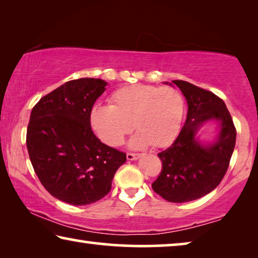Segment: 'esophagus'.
<instances>
[{
    "mask_svg": "<svg viewBox=\"0 0 258 258\" xmlns=\"http://www.w3.org/2000/svg\"><path fill=\"white\" fill-rule=\"evenodd\" d=\"M139 157H140L139 154H131V152L126 155V158H127V160H137Z\"/></svg>",
    "mask_w": 258,
    "mask_h": 258,
    "instance_id": "1",
    "label": "esophagus"
}]
</instances>
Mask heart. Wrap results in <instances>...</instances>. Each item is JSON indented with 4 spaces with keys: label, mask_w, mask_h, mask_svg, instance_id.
<instances>
[{
    "label": "heart",
    "mask_w": 258,
    "mask_h": 258,
    "mask_svg": "<svg viewBox=\"0 0 258 258\" xmlns=\"http://www.w3.org/2000/svg\"><path fill=\"white\" fill-rule=\"evenodd\" d=\"M110 106L95 104L90 112V124L98 138L117 147L132 130L139 132L130 140V147L141 149L149 145L168 146L180 131L184 101L177 90L134 84L120 87L109 98Z\"/></svg>",
    "instance_id": "b5f03b06"
}]
</instances>
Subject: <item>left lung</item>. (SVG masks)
<instances>
[{"mask_svg": "<svg viewBox=\"0 0 258 258\" xmlns=\"http://www.w3.org/2000/svg\"><path fill=\"white\" fill-rule=\"evenodd\" d=\"M172 82L184 95L187 115L173 145L158 154L163 169L152 189L167 202L181 204L202 198L220 184L233 154L237 131L223 100L189 82ZM212 121L218 124V135L204 144L198 132Z\"/></svg>", "mask_w": 258, "mask_h": 258, "instance_id": "obj_1", "label": "left lung"}]
</instances>
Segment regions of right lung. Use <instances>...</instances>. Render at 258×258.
Here are the masks:
<instances>
[{"instance_id":"1","label":"right lung","mask_w":258,"mask_h":258,"mask_svg":"<svg viewBox=\"0 0 258 258\" xmlns=\"http://www.w3.org/2000/svg\"><path fill=\"white\" fill-rule=\"evenodd\" d=\"M107 84L100 78L69 81L43 97L30 113L29 159L43 186L61 202H98L126 161V154L104 145L91 128V109Z\"/></svg>"}]
</instances>
